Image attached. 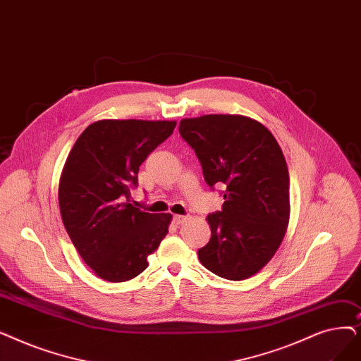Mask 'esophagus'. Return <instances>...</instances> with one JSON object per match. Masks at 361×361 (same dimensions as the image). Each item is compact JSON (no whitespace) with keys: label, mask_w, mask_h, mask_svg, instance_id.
Segmentation results:
<instances>
[{"label":"esophagus","mask_w":361,"mask_h":361,"mask_svg":"<svg viewBox=\"0 0 361 361\" xmlns=\"http://www.w3.org/2000/svg\"><path fill=\"white\" fill-rule=\"evenodd\" d=\"M185 219H187V216H184V215H174V216H172V221H174V224H183Z\"/></svg>","instance_id":"34e87169"}]
</instances>
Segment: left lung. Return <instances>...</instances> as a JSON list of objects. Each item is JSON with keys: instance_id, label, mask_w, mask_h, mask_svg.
Masks as SVG:
<instances>
[{"instance_id": "8db88e82", "label": "left lung", "mask_w": 361, "mask_h": 361, "mask_svg": "<svg viewBox=\"0 0 361 361\" xmlns=\"http://www.w3.org/2000/svg\"><path fill=\"white\" fill-rule=\"evenodd\" d=\"M207 184L224 185L223 209L208 215L211 239L197 250L203 267L228 280L258 273L276 254L289 224V172L274 135L242 115L183 119Z\"/></svg>"}]
</instances>
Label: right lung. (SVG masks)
Instances as JSON below:
<instances>
[{
  "instance_id": "add662e5",
  "label": "right lung",
  "mask_w": 361,
  "mask_h": 361,
  "mask_svg": "<svg viewBox=\"0 0 361 361\" xmlns=\"http://www.w3.org/2000/svg\"><path fill=\"white\" fill-rule=\"evenodd\" d=\"M176 121L103 119L73 145L59 184L61 219L78 254L106 281H127L147 269L166 236L171 214L130 203L138 168L174 131Z\"/></svg>"
}]
</instances>
